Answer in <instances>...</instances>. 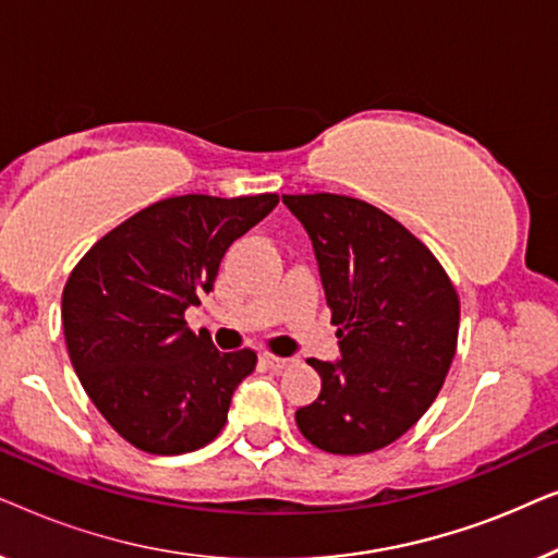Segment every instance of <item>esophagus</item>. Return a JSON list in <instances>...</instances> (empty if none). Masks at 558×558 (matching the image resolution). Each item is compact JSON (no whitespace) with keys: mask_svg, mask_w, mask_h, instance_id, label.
<instances>
[{"mask_svg":"<svg viewBox=\"0 0 558 558\" xmlns=\"http://www.w3.org/2000/svg\"><path fill=\"white\" fill-rule=\"evenodd\" d=\"M262 361L274 371H284V368H289V365H294V357H281V355H274V353H264Z\"/></svg>","mask_w":558,"mask_h":558,"instance_id":"esophagus-1","label":"esophagus"}]
</instances>
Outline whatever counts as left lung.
<instances>
[{
  "mask_svg": "<svg viewBox=\"0 0 558 558\" xmlns=\"http://www.w3.org/2000/svg\"><path fill=\"white\" fill-rule=\"evenodd\" d=\"M310 233L338 363L296 411L302 437L330 454H368L407 434L441 391L460 332V296L437 256L376 205L348 195H281Z\"/></svg>",
  "mask_w": 558,
  "mask_h": 558,
  "instance_id": "left-lung-1",
  "label": "left lung"
}]
</instances>
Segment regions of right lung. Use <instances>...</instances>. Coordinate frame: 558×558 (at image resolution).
Segmentation results:
<instances>
[{
	"label": "right lung",
	"mask_w": 558,
	"mask_h": 558,
	"mask_svg": "<svg viewBox=\"0 0 558 558\" xmlns=\"http://www.w3.org/2000/svg\"><path fill=\"white\" fill-rule=\"evenodd\" d=\"M277 203V193L157 201L96 241L68 277L73 368L113 432L142 452H195L226 426L256 353H220L208 332L190 330L185 310L210 292L228 246Z\"/></svg>",
	"instance_id": "add662e5"
}]
</instances>
